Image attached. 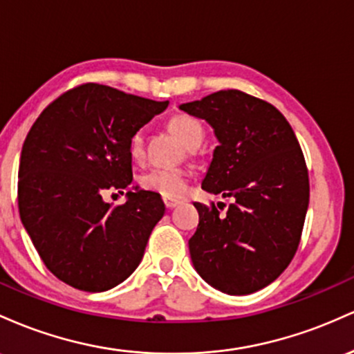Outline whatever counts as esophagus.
I'll return each mask as SVG.
<instances>
[{
    "mask_svg": "<svg viewBox=\"0 0 354 354\" xmlns=\"http://www.w3.org/2000/svg\"><path fill=\"white\" fill-rule=\"evenodd\" d=\"M164 204H165V207H167V209H174V207H177V205L180 204V202L176 201V198H169V197H164Z\"/></svg>",
    "mask_w": 354,
    "mask_h": 354,
    "instance_id": "esophagus-1",
    "label": "esophagus"
}]
</instances>
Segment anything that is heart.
Here are the masks:
<instances>
[{
    "label": "heart",
    "instance_id": "b5f03b06",
    "mask_svg": "<svg viewBox=\"0 0 354 354\" xmlns=\"http://www.w3.org/2000/svg\"><path fill=\"white\" fill-rule=\"evenodd\" d=\"M170 130L185 147L201 145L204 138V129L197 118L190 115L178 113L170 118ZM130 153L133 158H140L144 153V137L142 132L133 133L130 140ZM140 185L145 190L158 194L162 197L180 198L185 196L189 189V174L182 169H150L140 177Z\"/></svg>",
    "mask_w": 354,
    "mask_h": 354
}]
</instances>
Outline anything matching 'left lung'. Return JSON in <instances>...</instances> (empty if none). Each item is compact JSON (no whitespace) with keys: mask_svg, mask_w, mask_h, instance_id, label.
Instances as JSON below:
<instances>
[{"mask_svg":"<svg viewBox=\"0 0 354 354\" xmlns=\"http://www.w3.org/2000/svg\"><path fill=\"white\" fill-rule=\"evenodd\" d=\"M178 109L207 122L219 142L202 189L234 198L225 216L194 204V269L225 295H251L281 276L299 245L309 205L299 142L276 106L239 90L216 91Z\"/></svg>","mask_w":354,"mask_h":354,"instance_id":"1","label":"left lung"}]
</instances>
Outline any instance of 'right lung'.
<instances>
[{
  "label": "right lung",
  "mask_w": 354,
  "mask_h": 354,
  "mask_svg": "<svg viewBox=\"0 0 354 354\" xmlns=\"http://www.w3.org/2000/svg\"><path fill=\"white\" fill-rule=\"evenodd\" d=\"M167 106L86 83L57 98L31 127L19 158V217L63 283L109 291L140 264L164 202L133 187L124 205L112 207L102 194L132 184L130 140Z\"/></svg>",
  "instance_id": "1"
}]
</instances>
